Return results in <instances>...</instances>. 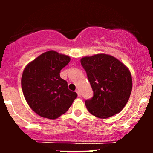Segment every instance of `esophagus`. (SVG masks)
<instances>
[{
    "mask_svg": "<svg viewBox=\"0 0 153 153\" xmlns=\"http://www.w3.org/2000/svg\"><path fill=\"white\" fill-rule=\"evenodd\" d=\"M76 92H77V94H78V96H81V92H80V90H79V89H76Z\"/></svg>",
    "mask_w": 153,
    "mask_h": 153,
    "instance_id": "1",
    "label": "esophagus"
}]
</instances>
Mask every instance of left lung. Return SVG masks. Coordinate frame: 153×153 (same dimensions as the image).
<instances>
[{
	"instance_id": "left-lung-1",
	"label": "left lung",
	"mask_w": 153,
	"mask_h": 153,
	"mask_svg": "<svg viewBox=\"0 0 153 153\" xmlns=\"http://www.w3.org/2000/svg\"><path fill=\"white\" fill-rule=\"evenodd\" d=\"M81 64L94 93L91 99L85 101L88 111L99 118L119 113L132 92V75L128 67L115 57L103 53L83 57Z\"/></svg>"
}]
</instances>
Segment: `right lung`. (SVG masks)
Returning a JSON list of instances; mask_svg holds the SVG:
<instances>
[{"mask_svg": "<svg viewBox=\"0 0 153 153\" xmlns=\"http://www.w3.org/2000/svg\"><path fill=\"white\" fill-rule=\"evenodd\" d=\"M70 57L54 50L44 52L26 66L21 78L24 98L41 117L56 119L65 113L78 95L68 89L60 72Z\"/></svg>", "mask_w": 153, "mask_h": 153, "instance_id": "add662e5", "label": "right lung"}]
</instances>
